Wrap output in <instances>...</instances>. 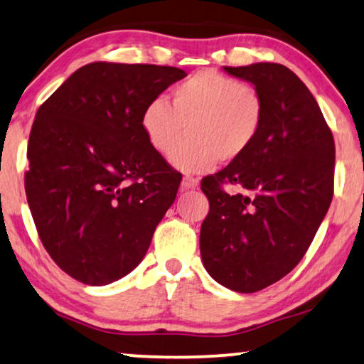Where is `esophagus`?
<instances>
[{
    "mask_svg": "<svg viewBox=\"0 0 364 364\" xmlns=\"http://www.w3.org/2000/svg\"><path fill=\"white\" fill-rule=\"evenodd\" d=\"M197 186H198L197 178H193L191 176H186L182 178V188H183V191H187V188H196Z\"/></svg>",
    "mask_w": 364,
    "mask_h": 364,
    "instance_id": "34e87169",
    "label": "esophagus"
}]
</instances>
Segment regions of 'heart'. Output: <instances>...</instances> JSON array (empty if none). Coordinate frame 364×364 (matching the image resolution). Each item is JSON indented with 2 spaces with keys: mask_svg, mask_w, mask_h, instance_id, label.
<instances>
[{
  "mask_svg": "<svg viewBox=\"0 0 364 364\" xmlns=\"http://www.w3.org/2000/svg\"><path fill=\"white\" fill-rule=\"evenodd\" d=\"M263 112V99L252 84L205 69L178 82L171 104L152 99L144 107L141 126L161 156L172 151L186 127L188 139L173 149L171 162L178 171L200 173L250 151L260 136Z\"/></svg>",
  "mask_w": 364,
  "mask_h": 364,
  "instance_id": "heart-1",
  "label": "heart"
}]
</instances>
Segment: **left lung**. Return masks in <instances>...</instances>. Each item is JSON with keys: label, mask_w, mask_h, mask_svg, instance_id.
Instances as JSON below:
<instances>
[{"label": "left lung", "mask_w": 364, "mask_h": 364, "mask_svg": "<svg viewBox=\"0 0 364 364\" xmlns=\"http://www.w3.org/2000/svg\"><path fill=\"white\" fill-rule=\"evenodd\" d=\"M263 99V126L250 151L202 181L210 210L200 255L213 280L253 293L288 275L305 255L333 198L335 141L316 99L277 63L223 68ZM222 183L245 194L223 192Z\"/></svg>", "instance_id": "obj_1"}]
</instances>
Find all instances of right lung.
<instances>
[{
  "instance_id": "right-lung-1",
  "label": "right lung",
  "mask_w": 364,
  "mask_h": 364,
  "mask_svg": "<svg viewBox=\"0 0 364 364\" xmlns=\"http://www.w3.org/2000/svg\"><path fill=\"white\" fill-rule=\"evenodd\" d=\"M186 71L91 63L38 109L24 176L39 238L74 280L101 287L142 262L182 176L147 142L144 107Z\"/></svg>"
}]
</instances>
